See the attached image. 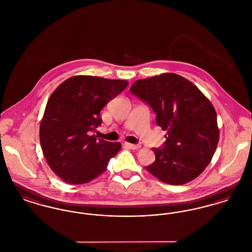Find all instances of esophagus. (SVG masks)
<instances>
[{
	"instance_id": "esophagus-1",
	"label": "esophagus",
	"mask_w": 252,
	"mask_h": 252,
	"mask_svg": "<svg viewBox=\"0 0 252 252\" xmlns=\"http://www.w3.org/2000/svg\"><path fill=\"white\" fill-rule=\"evenodd\" d=\"M125 145L126 146V147H128V148H130L132 150H137V149H139L141 146L139 145V144H128V143H126Z\"/></svg>"
}]
</instances>
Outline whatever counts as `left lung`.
Here are the masks:
<instances>
[{"instance_id": "1", "label": "left lung", "mask_w": 252, "mask_h": 252, "mask_svg": "<svg viewBox=\"0 0 252 252\" xmlns=\"http://www.w3.org/2000/svg\"><path fill=\"white\" fill-rule=\"evenodd\" d=\"M133 94L156 113L166 130L162 148H152L155 161L146 170L171 185L197 178L211 162L219 141L216 109L200 90L176 73H161L134 82Z\"/></svg>"}]
</instances>
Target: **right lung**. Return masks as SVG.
Returning a JSON list of instances; mask_svg holds the SVG:
<instances>
[{
  "label": "right lung",
  "mask_w": 252,
  "mask_h": 252,
  "mask_svg": "<svg viewBox=\"0 0 252 252\" xmlns=\"http://www.w3.org/2000/svg\"><path fill=\"white\" fill-rule=\"evenodd\" d=\"M128 85L92 75L68 78L49 98L39 126L40 146L52 171L70 184H84L104 173L120 143L96 140L100 111Z\"/></svg>",
  "instance_id": "right-lung-1"
}]
</instances>
